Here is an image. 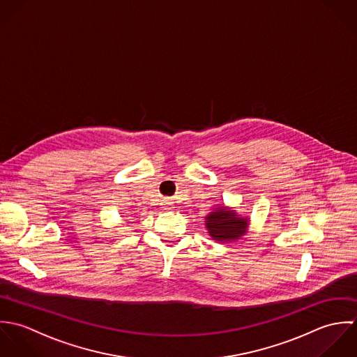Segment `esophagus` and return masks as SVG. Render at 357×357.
<instances>
[{"mask_svg": "<svg viewBox=\"0 0 357 357\" xmlns=\"http://www.w3.org/2000/svg\"><path fill=\"white\" fill-rule=\"evenodd\" d=\"M171 206H172L171 200H165V202H164V207H165V208H171Z\"/></svg>", "mask_w": 357, "mask_h": 357, "instance_id": "34e87169", "label": "esophagus"}]
</instances>
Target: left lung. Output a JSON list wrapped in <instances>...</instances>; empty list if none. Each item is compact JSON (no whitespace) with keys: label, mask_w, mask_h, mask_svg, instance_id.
Segmentation results:
<instances>
[{"label":"left lung","mask_w":357,"mask_h":357,"mask_svg":"<svg viewBox=\"0 0 357 357\" xmlns=\"http://www.w3.org/2000/svg\"><path fill=\"white\" fill-rule=\"evenodd\" d=\"M248 218L238 216L234 210L226 207L214 208L206 216V227L215 241L227 243L238 240L248 227Z\"/></svg>","instance_id":"8db88e82"}]
</instances>
